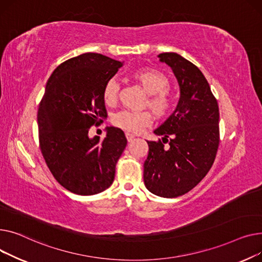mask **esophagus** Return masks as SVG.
<instances>
[{"mask_svg":"<svg viewBox=\"0 0 262 262\" xmlns=\"http://www.w3.org/2000/svg\"><path fill=\"white\" fill-rule=\"evenodd\" d=\"M126 137H127V140H128V142H131L133 138L135 137L134 136V134H132V133H129V132H126Z\"/></svg>","mask_w":262,"mask_h":262,"instance_id":"1","label":"esophagus"}]
</instances>
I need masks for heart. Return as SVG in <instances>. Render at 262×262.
<instances>
[{
	"instance_id": "heart-1",
	"label": "heart",
	"mask_w": 262,
	"mask_h": 262,
	"mask_svg": "<svg viewBox=\"0 0 262 262\" xmlns=\"http://www.w3.org/2000/svg\"><path fill=\"white\" fill-rule=\"evenodd\" d=\"M131 78L142 86L148 94L145 105H148L157 117H166L172 111L174 97L169 92L170 85L168 77L155 69H141L131 74ZM119 84L115 79H110L104 84L102 98L105 104L114 105L118 100ZM152 115L149 111L122 110L113 116L112 122L117 128L138 133L152 124Z\"/></svg>"
}]
</instances>
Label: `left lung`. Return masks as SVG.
<instances>
[{"label":"left lung","mask_w":262,"mask_h":262,"mask_svg":"<svg viewBox=\"0 0 262 262\" xmlns=\"http://www.w3.org/2000/svg\"><path fill=\"white\" fill-rule=\"evenodd\" d=\"M159 58L172 69L181 96L176 111L155 130L163 141H147L144 182L152 193L177 198L195 187L216 159L219 105L204 75L190 61L176 53H163Z\"/></svg>","instance_id":"obj_1"}]
</instances>
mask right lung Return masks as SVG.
<instances>
[{"instance_id":"1","label":"right lung","mask_w":262,"mask_h":262,"mask_svg":"<svg viewBox=\"0 0 262 262\" xmlns=\"http://www.w3.org/2000/svg\"><path fill=\"white\" fill-rule=\"evenodd\" d=\"M121 66L85 53L57 67L46 83L38 110L40 150L57 182L73 193L96 194L114 181L125 133L110 127L101 140L90 138L89 131L106 116L102 91Z\"/></svg>"}]
</instances>
